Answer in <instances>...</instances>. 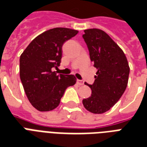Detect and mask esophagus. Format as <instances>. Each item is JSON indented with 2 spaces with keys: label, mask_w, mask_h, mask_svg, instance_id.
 <instances>
[{
  "label": "esophagus",
  "mask_w": 147,
  "mask_h": 147,
  "mask_svg": "<svg viewBox=\"0 0 147 147\" xmlns=\"http://www.w3.org/2000/svg\"><path fill=\"white\" fill-rule=\"evenodd\" d=\"M77 83H78V85H84V81L80 80H77Z\"/></svg>",
  "instance_id": "1"
}]
</instances>
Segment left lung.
<instances>
[{
    "mask_svg": "<svg viewBox=\"0 0 147 147\" xmlns=\"http://www.w3.org/2000/svg\"><path fill=\"white\" fill-rule=\"evenodd\" d=\"M83 38L88 46L90 58L98 71L93 84H88L91 95L83 100L88 111L102 114L115 105L127 87L129 67L122 49L103 30H84Z\"/></svg>",
    "mask_w": 147,
    "mask_h": 147,
    "instance_id": "obj_1",
    "label": "left lung"
}]
</instances>
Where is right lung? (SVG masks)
I'll use <instances>...</instances> for the list:
<instances>
[{
    "instance_id": "obj_1",
    "label": "right lung",
    "mask_w": 147,
    "mask_h": 147,
    "mask_svg": "<svg viewBox=\"0 0 147 147\" xmlns=\"http://www.w3.org/2000/svg\"><path fill=\"white\" fill-rule=\"evenodd\" d=\"M78 30L54 28L34 38L20 57V78L28 101L35 109L48 111L56 109L65 90L74 85V75H58L62 46L75 36Z\"/></svg>"
}]
</instances>
